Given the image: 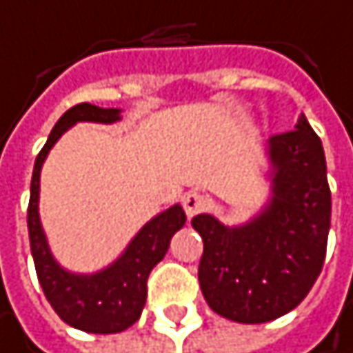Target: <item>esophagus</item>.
Listing matches in <instances>:
<instances>
[{
    "instance_id": "34e87169",
    "label": "esophagus",
    "mask_w": 353,
    "mask_h": 353,
    "mask_svg": "<svg viewBox=\"0 0 353 353\" xmlns=\"http://www.w3.org/2000/svg\"><path fill=\"white\" fill-rule=\"evenodd\" d=\"M182 205H184L186 215H188V217H194L196 213L205 211V207H207V196L201 194V192H196V190H192V192H188V194L182 199Z\"/></svg>"
}]
</instances>
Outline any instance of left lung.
<instances>
[{"label":"left lung","instance_id":"left-lung-1","mask_svg":"<svg viewBox=\"0 0 353 353\" xmlns=\"http://www.w3.org/2000/svg\"><path fill=\"white\" fill-rule=\"evenodd\" d=\"M271 194L254 217L223 225L201 213L199 281L223 319L261 325L292 312L321 275L331 228V190L321 138L304 113L296 130L265 142Z\"/></svg>","mask_w":353,"mask_h":353}]
</instances>
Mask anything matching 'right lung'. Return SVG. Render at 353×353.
<instances>
[{
  "mask_svg": "<svg viewBox=\"0 0 353 353\" xmlns=\"http://www.w3.org/2000/svg\"><path fill=\"white\" fill-rule=\"evenodd\" d=\"M119 119L121 109L113 107L105 109L90 103H80L68 109L53 125L45 146L34 161L28 203L30 252L45 298L63 323L74 329L99 335L121 333L140 319L146 304V279L154 265L161 263L167 254L173 234L180 232L186 223L182 205H173L161 211L138 230L125 250L111 265L94 273L68 271L53 256L39 215L43 163L61 134H65L78 121L115 123Z\"/></svg>",
  "mask_w": 353,
  "mask_h": 353,
  "instance_id": "1",
  "label": "right lung"
}]
</instances>
